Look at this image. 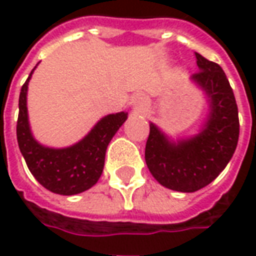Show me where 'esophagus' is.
I'll list each match as a JSON object with an SVG mask.
<instances>
[{
  "label": "esophagus",
  "mask_w": 256,
  "mask_h": 256,
  "mask_svg": "<svg viewBox=\"0 0 256 256\" xmlns=\"http://www.w3.org/2000/svg\"><path fill=\"white\" fill-rule=\"evenodd\" d=\"M134 106H136V110L138 112H145V98L144 97H136V100H134Z\"/></svg>",
  "instance_id": "34e87169"
}]
</instances>
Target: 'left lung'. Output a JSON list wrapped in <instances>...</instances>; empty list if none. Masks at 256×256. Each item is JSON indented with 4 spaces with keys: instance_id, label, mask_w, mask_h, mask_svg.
Returning a JSON list of instances; mask_svg holds the SVG:
<instances>
[{
    "instance_id": "obj_1",
    "label": "left lung",
    "mask_w": 256,
    "mask_h": 256,
    "mask_svg": "<svg viewBox=\"0 0 256 256\" xmlns=\"http://www.w3.org/2000/svg\"><path fill=\"white\" fill-rule=\"evenodd\" d=\"M198 71L192 80L210 102V114L194 137L170 141L156 124H150L145 162L158 182L177 192H196L218 177L234 154L240 133L238 110L224 70L194 53Z\"/></svg>"
}]
</instances>
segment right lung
<instances>
[{
    "label": "right lung",
    "instance_id": "right-lung-1",
    "mask_svg": "<svg viewBox=\"0 0 256 256\" xmlns=\"http://www.w3.org/2000/svg\"><path fill=\"white\" fill-rule=\"evenodd\" d=\"M32 71L20 90L16 126L20 152L31 174L48 190L66 196L84 192L101 177L106 146L128 119V114L118 112L106 115L84 138L68 148L56 150L44 146L32 137L27 115V89Z\"/></svg>",
    "mask_w": 256,
    "mask_h": 256
}]
</instances>
